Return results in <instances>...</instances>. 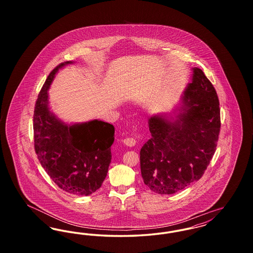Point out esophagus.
I'll return each instance as SVG.
<instances>
[{
  "label": "esophagus",
  "mask_w": 253,
  "mask_h": 253,
  "mask_svg": "<svg viewBox=\"0 0 253 253\" xmlns=\"http://www.w3.org/2000/svg\"><path fill=\"white\" fill-rule=\"evenodd\" d=\"M122 142L126 145V146H128V147H133V146L135 145L136 141H135V139L132 138V137H127V138H124V139L122 140Z\"/></svg>",
  "instance_id": "obj_1"
}]
</instances>
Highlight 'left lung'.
I'll use <instances>...</instances> for the list:
<instances>
[{
    "label": "left lung",
    "mask_w": 253,
    "mask_h": 253,
    "mask_svg": "<svg viewBox=\"0 0 253 253\" xmlns=\"http://www.w3.org/2000/svg\"><path fill=\"white\" fill-rule=\"evenodd\" d=\"M193 70L173 116L156 115L148 121L152 137L140 150V169L145 185L159 194H172L199 180L216 150L221 127L216 91L201 69Z\"/></svg>",
    "instance_id": "1"
}]
</instances>
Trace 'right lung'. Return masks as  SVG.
I'll use <instances>...</instances> for the list:
<instances>
[{"label":"right lung","instance_id":"right-lung-1","mask_svg":"<svg viewBox=\"0 0 253 253\" xmlns=\"http://www.w3.org/2000/svg\"><path fill=\"white\" fill-rule=\"evenodd\" d=\"M73 61L59 64L49 74L37 98L34 117V146L38 159L50 178L66 193L89 195L105 179L115 140V128L104 121L66 124L48 106V89L59 69Z\"/></svg>","mask_w":253,"mask_h":253}]
</instances>
